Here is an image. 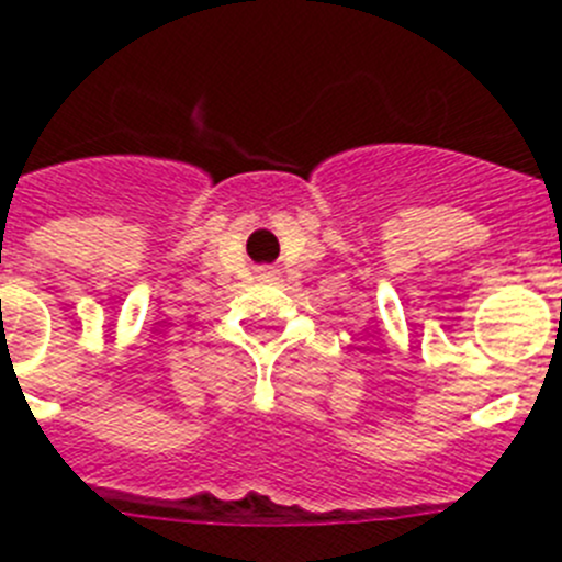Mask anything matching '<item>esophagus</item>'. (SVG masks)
Returning a JSON list of instances; mask_svg holds the SVG:
<instances>
[{"label": "esophagus", "mask_w": 562, "mask_h": 562, "mask_svg": "<svg viewBox=\"0 0 562 562\" xmlns=\"http://www.w3.org/2000/svg\"><path fill=\"white\" fill-rule=\"evenodd\" d=\"M258 278H261V281H276L278 270H272V267H265V270H258Z\"/></svg>", "instance_id": "1"}]
</instances>
